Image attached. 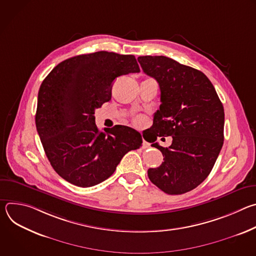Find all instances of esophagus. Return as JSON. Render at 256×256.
I'll use <instances>...</instances> for the list:
<instances>
[{"label":"esophagus","instance_id":"esophagus-1","mask_svg":"<svg viewBox=\"0 0 256 256\" xmlns=\"http://www.w3.org/2000/svg\"><path fill=\"white\" fill-rule=\"evenodd\" d=\"M150 147V144H149V142H146L144 140H142V148H149Z\"/></svg>","mask_w":256,"mask_h":256}]
</instances>
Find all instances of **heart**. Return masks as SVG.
<instances>
[{"mask_svg": "<svg viewBox=\"0 0 256 256\" xmlns=\"http://www.w3.org/2000/svg\"><path fill=\"white\" fill-rule=\"evenodd\" d=\"M136 124H140V122H142V118H138V120H136Z\"/></svg>", "mask_w": 256, "mask_h": 256, "instance_id": "b5f03b06", "label": "heart"}]
</instances>
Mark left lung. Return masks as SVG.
<instances>
[{
    "instance_id": "1",
    "label": "left lung",
    "mask_w": 256,
    "mask_h": 256,
    "mask_svg": "<svg viewBox=\"0 0 256 256\" xmlns=\"http://www.w3.org/2000/svg\"><path fill=\"white\" fill-rule=\"evenodd\" d=\"M138 60L161 91L152 142L157 136H172L168 148L152 144L162 152L164 162L150 168L148 176L168 194H186L208 177L223 147V104L200 70L163 56H138Z\"/></svg>"
}]
</instances>
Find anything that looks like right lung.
I'll return each instance as SVG.
<instances>
[{
    "label": "right lung",
    "instance_id": "right-lung-1",
    "mask_svg": "<svg viewBox=\"0 0 256 256\" xmlns=\"http://www.w3.org/2000/svg\"><path fill=\"white\" fill-rule=\"evenodd\" d=\"M138 72L132 54L97 52L60 62L44 80L36 130L50 165L70 184L80 188L100 184L128 151L142 146L136 130L116 126L100 132L94 116L95 109L112 99L114 80Z\"/></svg>",
    "mask_w": 256,
    "mask_h": 256
}]
</instances>
